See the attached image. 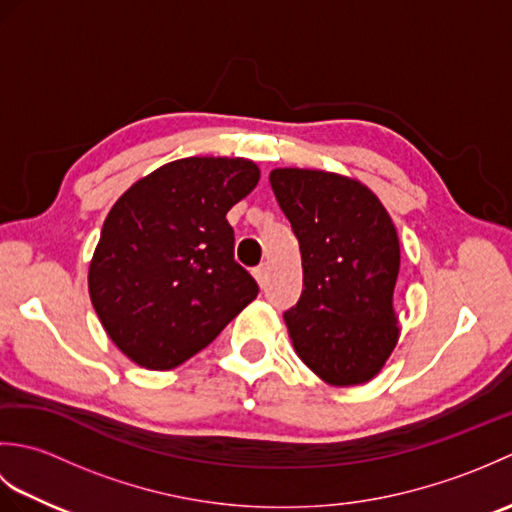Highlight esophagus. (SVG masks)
I'll list each match as a JSON object with an SVG mask.
<instances>
[{"label":"esophagus","instance_id":"1","mask_svg":"<svg viewBox=\"0 0 512 512\" xmlns=\"http://www.w3.org/2000/svg\"><path fill=\"white\" fill-rule=\"evenodd\" d=\"M253 275H255V279H257L262 286L268 284V266H266V264H259V266L253 270Z\"/></svg>","mask_w":512,"mask_h":512}]
</instances>
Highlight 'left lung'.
I'll use <instances>...</instances> for the list:
<instances>
[{"mask_svg": "<svg viewBox=\"0 0 512 512\" xmlns=\"http://www.w3.org/2000/svg\"><path fill=\"white\" fill-rule=\"evenodd\" d=\"M270 187L301 250L303 290L284 312L292 345L325 383H367L398 341L396 226L365 184L336 173L275 169Z\"/></svg>", "mask_w": 512, "mask_h": 512, "instance_id": "obj_1", "label": "left lung"}]
</instances>
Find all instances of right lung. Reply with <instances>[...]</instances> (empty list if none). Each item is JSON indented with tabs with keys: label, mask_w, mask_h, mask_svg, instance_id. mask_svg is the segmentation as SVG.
Segmentation results:
<instances>
[{
	"label": "right lung",
	"mask_w": 512,
	"mask_h": 512,
	"mask_svg": "<svg viewBox=\"0 0 512 512\" xmlns=\"http://www.w3.org/2000/svg\"><path fill=\"white\" fill-rule=\"evenodd\" d=\"M257 180V165L244 158H182L138 180L107 213L90 297L134 363H184L257 297L226 220Z\"/></svg>",
	"instance_id": "1"
}]
</instances>
